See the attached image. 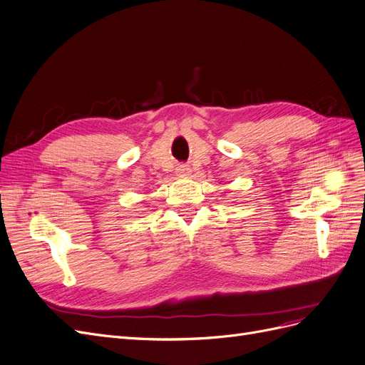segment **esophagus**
I'll return each instance as SVG.
<instances>
[{"label":"esophagus","mask_w":365,"mask_h":365,"mask_svg":"<svg viewBox=\"0 0 365 365\" xmlns=\"http://www.w3.org/2000/svg\"><path fill=\"white\" fill-rule=\"evenodd\" d=\"M176 172H178L180 175H189L190 173V168L187 164H180L178 168H176Z\"/></svg>","instance_id":"obj_1"}]
</instances>
